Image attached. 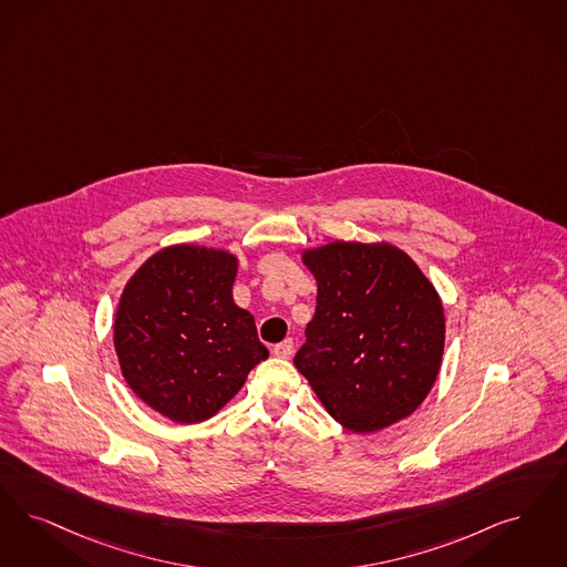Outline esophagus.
Listing matches in <instances>:
<instances>
[{"mask_svg": "<svg viewBox=\"0 0 567 567\" xmlns=\"http://www.w3.org/2000/svg\"><path fill=\"white\" fill-rule=\"evenodd\" d=\"M274 357H278V359H291V354H293V340H285L280 341V343H276L272 348Z\"/></svg>", "mask_w": 567, "mask_h": 567, "instance_id": "1", "label": "esophagus"}]
</instances>
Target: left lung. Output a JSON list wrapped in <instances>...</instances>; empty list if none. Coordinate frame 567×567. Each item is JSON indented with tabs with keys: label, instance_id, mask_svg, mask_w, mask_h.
Instances as JSON below:
<instances>
[{
	"label": "left lung",
	"instance_id": "left-lung-1",
	"mask_svg": "<svg viewBox=\"0 0 567 567\" xmlns=\"http://www.w3.org/2000/svg\"><path fill=\"white\" fill-rule=\"evenodd\" d=\"M317 312L295 354L329 415L367 434L405 420L429 396L445 348L443 303L405 250L336 240L303 250Z\"/></svg>",
	"mask_w": 567,
	"mask_h": 567
}]
</instances>
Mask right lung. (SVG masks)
Instances as JSON below:
<instances>
[{"label":"right lung","instance_id":"1","mask_svg":"<svg viewBox=\"0 0 567 567\" xmlns=\"http://www.w3.org/2000/svg\"><path fill=\"white\" fill-rule=\"evenodd\" d=\"M236 255L198 245L154 252L126 282L114 346L126 384L177 424L213 417L268 359L231 287Z\"/></svg>","mask_w":567,"mask_h":567}]
</instances>
